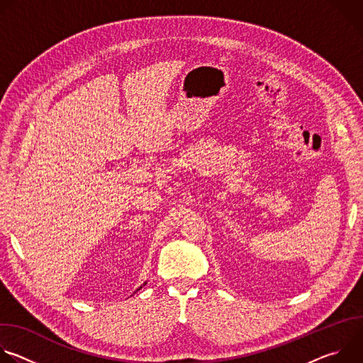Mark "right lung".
<instances>
[{"label": "right lung", "mask_w": 363, "mask_h": 363, "mask_svg": "<svg viewBox=\"0 0 363 363\" xmlns=\"http://www.w3.org/2000/svg\"><path fill=\"white\" fill-rule=\"evenodd\" d=\"M139 289H142V287H139Z\"/></svg>", "instance_id": "add662e5"}]
</instances>
